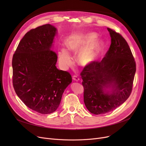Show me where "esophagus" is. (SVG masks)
Segmentation results:
<instances>
[{"instance_id":"obj_1","label":"esophagus","mask_w":146,"mask_h":146,"mask_svg":"<svg viewBox=\"0 0 146 146\" xmlns=\"http://www.w3.org/2000/svg\"><path fill=\"white\" fill-rule=\"evenodd\" d=\"M73 79L74 81H76V82H78V81L80 80V79L77 76H76V75H74V76H73Z\"/></svg>"}]
</instances>
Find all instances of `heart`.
Returning a JSON list of instances; mask_svg holds the SVG:
<instances>
[{
    "label": "heart",
    "instance_id": "b5f03b06",
    "mask_svg": "<svg viewBox=\"0 0 146 146\" xmlns=\"http://www.w3.org/2000/svg\"><path fill=\"white\" fill-rule=\"evenodd\" d=\"M93 34L76 35L69 38L66 41L67 47L71 52L77 54L79 63L83 66H89L98 59L100 51V44L95 41L89 43L94 38ZM60 64L64 67L70 66L72 63L71 56L65 48H61L58 52Z\"/></svg>",
    "mask_w": 146,
    "mask_h": 146
}]
</instances>
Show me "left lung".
<instances>
[{
  "instance_id": "8db88e82",
  "label": "left lung",
  "mask_w": 146,
  "mask_h": 146,
  "mask_svg": "<svg viewBox=\"0 0 146 146\" xmlns=\"http://www.w3.org/2000/svg\"><path fill=\"white\" fill-rule=\"evenodd\" d=\"M111 38L110 47L100 62L84 67L80 73L84 102L95 115L115 110L131 94L136 64L129 45L119 33L107 28ZM112 86L105 94L103 88Z\"/></svg>"
}]
</instances>
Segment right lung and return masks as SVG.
<instances>
[{"mask_svg": "<svg viewBox=\"0 0 146 146\" xmlns=\"http://www.w3.org/2000/svg\"><path fill=\"white\" fill-rule=\"evenodd\" d=\"M56 28L45 24L31 29L20 41L12 58V83L21 100L38 113L56 111L71 74L60 70L57 55L51 50Z\"/></svg>", "mask_w": 146, "mask_h": 146, "instance_id": "obj_1", "label": "right lung"}]
</instances>
